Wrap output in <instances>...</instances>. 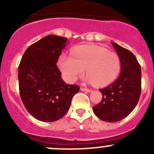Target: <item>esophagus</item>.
Here are the masks:
<instances>
[{
    "instance_id": "34e87169",
    "label": "esophagus",
    "mask_w": 154,
    "mask_h": 154,
    "mask_svg": "<svg viewBox=\"0 0 154 154\" xmlns=\"http://www.w3.org/2000/svg\"><path fill=\"white\" fill-rule=\"evenodd\" d=\"M80 90L83 91H86V92H91V90L89 89V88H84V87H81L80 88Z\"/></svg>"
}]
</instances>
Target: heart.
<instances>
[{
    "instance_id": "b5f03b06",
    "label": "heart",
    "mask_w": 154,
    "mask_h": 154,
    "mask_svg": "<svg viewBox=\"0 0 154 154\" xmlns=\"http://www.w3.org/2000/svg\"><path fill=\"white\" fill-rule=\"evenodd\" d=\"M59 66L65 80L76 81L84 74L87 80L97 86H106L114 82L122 69L119 56L98 46H80L71 53V57L63 55L59 59Z\"/></svg>"
}]
</instances>
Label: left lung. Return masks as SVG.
Masks as SVG:
<instances>
[{
    "label": "left lung",
    "instance_id": "8db88e82",
    "mask_svg": "<svg viewBox=\"0 0 154 154\" xmlns=\"http://www.w3.org/2000/svg\"><path fill=\"white\" fill-rule=\"evenodd\" d=\"M112 44L121 59V74L114 83L99 89L103 97L93 106V111L100 120L116 122L127 117L137 105L142 89V72L133 53L116 43Z\"/></svg>",
    "mask_w": 154,
    "mask_h": 154
}]
</instances>
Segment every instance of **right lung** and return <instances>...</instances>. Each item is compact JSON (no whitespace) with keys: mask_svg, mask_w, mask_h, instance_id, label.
<instances>
[{"mask_svg":"<svg viewBox=\"0 0 154 154\" xmlns=\"http://www.w3.org/2000/svg\"><path fill=\"white\" fill-rule=\"evenodd\" d=\"M67 38L49 35L26 50L18 66V84L26 109L37 120L52 122L66 114L77 85L66 84L57 66Z\"/></svg>","mask_w":154,"mask_h":154,"instance_id":"obj_1","label":"right lung"}]
</instances>
